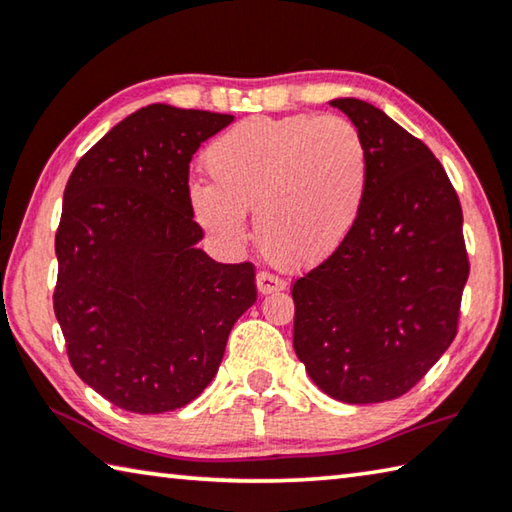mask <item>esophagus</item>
Listing matches in <instances>:
<instances>
[{"mask_svg":"<svg viewBox=\"0 0 512 512\" xmlns=\"http://www.w3.org/2000/svg\"><path fill=\"white\" fill-rule=\"evenodd\" d=\"M256 285H258V292H261V294L285 290V281L281 279V276H276L272 272H265V270L256 274Z\"/></svg>","mask_w":512,"mask_h":512,"instance_id":"obj_1","label":"esophagus"}]
</instances>
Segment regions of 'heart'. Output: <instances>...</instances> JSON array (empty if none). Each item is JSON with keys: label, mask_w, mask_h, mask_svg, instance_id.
<instances>
[{"label": "heart", "mask_w": 512, "mask_h": 512, "mask_svg": "<svg viewBox=\"0 0 512 512\" xmlns=\"http://www.w3.org/2000/svg\"><path fill=\"white\" fill-rule=\"evenodd\" d=\"M213 182L188 188L202 227L229 247L256 238L276 265L312 267L344 245L369 186V152L342 116L294 114L240 121L204 152Z\"/></svg>", "instance_id": "obj_1"}]
</instances>
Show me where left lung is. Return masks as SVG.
I'll use <instances>...</instances> for the list:
<instances>
[{"label": "left lung", "mask_w": 512, "mask_h": 512, "mask_svg": "<svg viewBox=\"0 0 512 512\" xmlns=\"http://www.w3.org/2000/svg\"><path fill=\"white\" fill-rule=\"evenodd\" d=\"M369 152V186L344 245L292 285L294 351L348 405L396 400L459 333L470 274L459 195L441 161L387 114L337 98Z\"/></svg>", "instance_id": "8db88e82"}]
</instances>
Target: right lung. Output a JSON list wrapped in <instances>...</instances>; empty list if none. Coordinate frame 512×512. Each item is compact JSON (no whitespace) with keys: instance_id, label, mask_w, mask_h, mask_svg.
<instances>
[{"instance_id":"right-lung-1","label":"right lung","mask_w":512,"mask_h":512,"mask_svg":"<svg viewBox=\"0 0 512 512\" xmlns=\"http://www.w3.org/2000/svg\"><path fill=\"white\" fill-rule=\"evenodd\" d=\"M231 114L141 107L71 173L56 231L53 310L78 378L112 405L161 414L213 380L256 267L195 247L188 164Z\"/></svg>"}]
</instances>
